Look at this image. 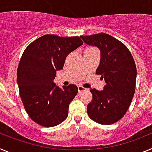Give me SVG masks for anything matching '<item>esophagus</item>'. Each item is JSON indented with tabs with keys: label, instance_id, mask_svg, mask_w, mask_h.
I'll return each instance as SVG.
<instances>
[{
	"label": "esophagus",
	"instance_id": "34e87169",
	"mask_svg": "<svg viewBox=\"0 0 152 152\" xmlns=\"http://www.w3.org/2000/svg\"><path fill=\"white\" fill-rule=\"evenodd\" d=\"M77 88H78V92L79 93L83 92V91H86V90H87L85 88H84V87H82V86H80V85H79L78 87H77Z\"/></svg>",
	"mask_w": 152,
	"mask_h": 152
}]
</instances>
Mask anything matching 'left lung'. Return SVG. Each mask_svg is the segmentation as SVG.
Returning a JSON list of instances; mask_svg holds the SVG:
<instances>
[{"mask_svg": "<svg viewBox=\"0 0 152 152\" xmlns=\"http://www.w3.org/2000/svg\"><path fill=\"white\" fill-rule=\"evenodd\" d=\"M84 43L100 52L96 75L104 79L102 91L91 89L93 98L87 110L89 117L102 125H110L121 119L133 98L136 81V67L127 47L106 33L81 36Z\"/></svg>", "mask_w": 152, "mask_h": 152, "instance_id": "obj_1", "label": "left lung"}]
</instances>
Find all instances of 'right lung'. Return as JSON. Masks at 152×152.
I'll list each match as a JSON object with an SVG mask.
<instances>
[{"mask_svg": "<svg viewBox=\"0 0 152 152\" xmlns=\"http://www.w3.org/2000/svg\"><path fill=\"white\" fill-rule=\"evenodd\" d=\"M82 44L78 36L47 34L29 44L23 53L17 69V84L25 110L36 123L52 127L68 116L69 104L78 89L75 84L59 88L54 79L68 54Z\"/></svg>", "mask_w": 152, "mask_h": 152, "instance_id": "1", "label": "right lung"}]
</instances>
